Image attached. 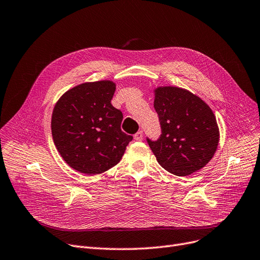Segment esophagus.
<instances>
[{
	"label": "esophagus",
	"instance_id": "obj_1",
	"mask_svg": "<svg viewBox=\"0 0 260 260\" xmlns=\"http://www.w3.org/2000/svg\"><path fill=\"white\" fill-rule=\"evenodd\" d=\"M142 138H143V134H142V131H139V132H137L135 135H134V139L135 140H137V141H140V140H142Z\"/></svg>",
	"mask_w": 260,
	"mask_h": 260
}]
</instances>
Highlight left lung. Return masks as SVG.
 Instances as JSON below:
<instances>
[{
  "label": "left lung",
  "instance_id": "obj_1",
  "mask_svg": "<svg viewBox=\"0 0 260 260\" xmlns=\"http://www.w3.org/2000/svg\"><path fill=\"white\" fill-rule=\"evenodd\" d=\"M154 92L161 134L157 140L147 141L162 168L179 177L189 176L205 167L217 149L215 115L203 100L185 89L159 86Z\"/></svg>",
  "mask_w": 260,
  "mask_h": 260
}]
</instances>
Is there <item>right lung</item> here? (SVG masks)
Wrapping results in <instances>:
<instances>
[{"instance_id": "1", "label": "right lung", "mask_w": 260, "mask_h": 260, "mask_svg": "<svg viewBox=\"0 0 260 260\" xmlns=\"http://www.w3.org/2000/svg\"><path fill=\"white\" fill-rule=\"evenodd\" d=\"M115 83L84 82L65 92L51 119L54 145L73 169L99 175L121 160L133 136L121 131L122 112L111 105Z\"/></svg>"}]
</instances>
